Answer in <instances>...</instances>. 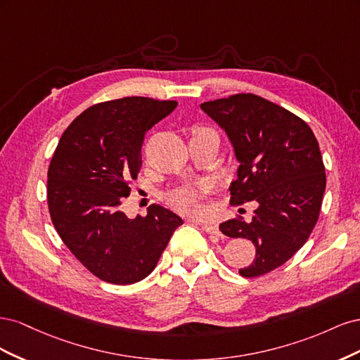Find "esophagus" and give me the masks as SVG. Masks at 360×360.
Segmentation results:
<instances>
[{"instance_id":"34e87169","label":"esophagus","mask_w":360,"mask_h":360,"mask_svg":"<svg viewBox=\"0 0 360 360\" xmlns=\"http://www.w3.org/2000/svg\"><path fill=\"white\" fill-rule=\"evenodd\" d=\"M201 228H202V231H205V233H209V234H214V236H221V231H219V228H217V225H214V224H201Z\"/></svg>"}]
</instances>
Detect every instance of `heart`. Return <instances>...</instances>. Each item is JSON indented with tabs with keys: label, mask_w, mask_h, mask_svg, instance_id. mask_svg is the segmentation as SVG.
Here are the masks:
<instances>
[{
	"label": "heart",
	"mask_w": 360,
	"mask_h": 360,
	"mask_svg": "<svg viewBox=\"0 0 360 360\" xmlns=\"http://www.w3.org/2000/svg\"><path fill=\"white\" fill-rule=\"evenodd\" d=\"M207 132H212V130L207 127H195L193 136H198V135H202ZM200 195H201L200 189H183V191H177L176 193H172L169 197V201L177 210H180L183 213L197 214L200 212V205L197 202Z\"/></svg>",
	"instance_id": "1"
}]
</instances>
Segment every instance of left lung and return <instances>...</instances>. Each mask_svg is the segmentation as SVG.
Here are the masks:
<instances>
[{
  "mask_svg": "<svg viewBox=\"0 0 360 360\" xmlns=\"http://www.w3.org/2000/svg\"><path fill=\"white\" fill-rule=\"evenodd\" d=\"M201 110L225 130L240 162L230 201L258 202L252 221L237 216L219 230L257 249L252 264L238 274L263 276L287 263L319 221L326 189L319 141L300 117L257 94L204 102Z\"/></svg>",
  "mask_w": 360,
  "mask_h": 360,
  "instance_id": "8db88e82",
  "label": "left lung"
}]
</instances>
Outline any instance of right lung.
<instances>
[{
  "mask_svg": "<svg viewBox=\"0 0 360 360\" xmlns=\"http://www.w3.org/2000/svg\"><path fill=\"white\" fill-rule=\"evenodd\" d=\"M176 101L123 97L90 106L64 130L48 169V207L61 240L99 279L129 285L155 270L181 217L153 204L129 217L120 205L143 165L146 134Z\"/></svg>",
  "mask_w": 360,
  "mask_h": 360,
  "instance_id": "1",
  "label": "right lung"
}]
</instances>
